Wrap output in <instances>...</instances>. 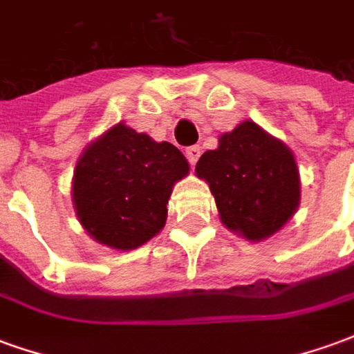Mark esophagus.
Listing matches in <instances>:
<instances>
[{
  "instance_id": "34e87169",
  "label": "esophagus",
  "mask_w": 354,
  "mask_h": 354,
  "mask_svg": "<svg viewBox=\"0 0 354 354\" xmlns=\"http://www.w3.org/2000/svg\"><path fill=\"white\" fill-rule=\"evenodd\" d=\"M185 157H187V161H189V165H195V162L199 161L201 157V147L199 146H192L185 149Z\"/></svg>"
}]
</instances>
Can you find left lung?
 <instances>
[{
  "label": "left lung",
  "mask_w": 354,
  "mask_h": 354,
  "mask_svg": "<svg viewBox=\"0 0 354 354\" xmlns=\"http://www.w3.org/2000/svg\"><path fill=\"white\" fill-rule=\"evenodd\" d=\"M195 174L210 187L223 225L252 243L279 233L301 199L292 149L250 119L223 132L218 147L201 155Z\"/></svg>",
  "instance_id": "1"
}]
</instances>
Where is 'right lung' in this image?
<instances>
[{"label":"right lung","mask_w":354,"mask_h":354,"mask_svg":"<svg viewBox=\"0 0 354 354\" xmlns=\"http://www.w3.org/2000/svg\"><path fill=\"white\" fill-rule=\"evenodd\" d=\"M187 174L189 162L176 146L119 121L75 162V216L98 245L129 252L165 227L170 193Z\"/></svg>","instance_id":"right-lung-1"}]
</instances>
